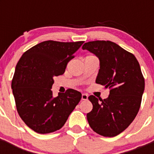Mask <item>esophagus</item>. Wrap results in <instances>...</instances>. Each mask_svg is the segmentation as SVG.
<instances>
[{"mask_svg":"<svg viewBox=\"0 0 154 154\" xmlns=\"http://www.w3.org/2000/svg\"><path fill=\"white\" fill-rule=\"evenodd\" d=\"M82 100H87V99H88V95L85 93L82 94Z\"/></svg>","mask_w":154,"mask_h":154,"instance_id":"34e87169","label":"esophagus"}]
</instances>
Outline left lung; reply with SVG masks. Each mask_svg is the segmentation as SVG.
Segmentation results:
<instances>
[{
    "instance_id": "1",
    "label": "left lung",
    "mask_w": 154,
    "mask_h": 154,
    "mask_svg": "<svg viewBox=\"0 0 154 154\" xmlns=\"http://www.w3.org/2000/svg\"><path fill=\"white\" fill-rule=\"evenodd\" d=\"M99 60L96 82L109 89L106 99L89 96L92 109L87 120L99 135L113 137L124 131L138 113L145 82L136 57L110 41H94L83 45Z\"/></svg>"
}]
</instances>
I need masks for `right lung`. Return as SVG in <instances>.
Listing matches in <instances>:
<instances>
[{
    "label": "right lung",
    "mask_w": 154,
    "mask_h": 154,
    "mask_svg": "<svg viewBox=\"0 0 154 154\" xmlns=\"http://www.w3.org/2000/svg\"><path fill=\"white\" fill-rule=\"evenodd\" d=\"M84 42L45 41L25 51L17 62L11 89L20 117L38 133L59 130L79 103L81 92L72 89L52 95L54 77L65 72L73 54Z\"/></svg>",
    "instance_id": "1"
}]
</instances>
